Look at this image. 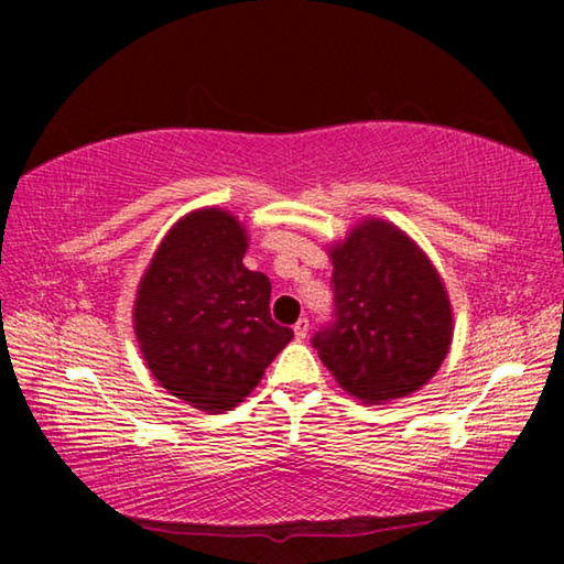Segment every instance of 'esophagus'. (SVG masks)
Masks as SVG:
<instances>
[{
	"mask_svg": "<svg viewBox=\"0 0 564 564\" xmlns=\"http://www.w3.org/2000/svg\"><path fill=\"white\" fill-rule=\"evenodd\" d=\"M293 333H295V338H299V340L308 336V318H299V323L293 326Z\"/></svg>",
	"mask_w": 564,
	"mask_h": 564,
	"instance_id": "obj_1",
	"label": "esophagus"
}]
</instances>
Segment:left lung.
<instances>
[{
	"instance_id": "left-lung-1",
	"label": "left lung",
	"mask_w": 564,
	"mask_h": 564,
	"mask_svg": "<svg viewBox=\"0 0 564 564\" xmlns=\"http://www.w3.org/2000/svg\"><path fill=\"white\" fill-rule=\"evenodd\" d=\"M330 261L333 318L311 340L323 366L362 403L425 386L453 338L451 301L433 263L386 221L352 228Z\"/></svg>"
}]
</instances>
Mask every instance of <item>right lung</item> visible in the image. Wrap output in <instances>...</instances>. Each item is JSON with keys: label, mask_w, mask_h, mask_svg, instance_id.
Instances as JSON below:
<instances>
[{"label": "right lung", "mask_w": 564, "mask_h": 564, "mask_svg": "<svg viewBox=\"0 0 564 564\" xmlns=\"http://www.w3.org/2000/svg\"><path fill=\"white\" fill-rule=\"evenodd\" d=\"M246 234L221 208L171 228L139 285L133 328L171 395L221 413L259 386L293 338L271 318V281L243 265Z\"/></svg>", "instance_id": "obj_1"}]
</instances>
